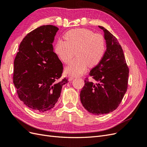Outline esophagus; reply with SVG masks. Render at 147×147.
Here are the masks:
<instances>
[{"label": "esophagus", "instance_id": "34e87169", "mask_svg": "<svg viewBox=\"0 0 147 147\" xmlns=\"http://www.w3.org/2000/svg\"><path fill=\"white\" fill-rule=\"evenodd\" d=\"M74 77H73V76H71V75H69V81H72V80H73L74 79Z\"/></svg>", "mask_w": 147, "mask_h": 147}]
</instances>
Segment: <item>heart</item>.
<instances>
[{
    "instance_id": "heart-1",
    "label": "heart",
    "mask_w": 147,
    "mask_h": 147,
    "mask_svg": "<svg viewBox=\"0 0 147 147\" xmlns=\"http://www.w3.org/2000/svg\"><path fill=\"white\" fill-rule=\"evenodd\" d=\"M65 40L59 39L55 52L61 61L68 64L76 55L77 57L66 67V72L72 75L83 74L87 66L94 67L103 58L106 50L104 37L87 29H75L67 32ZM76 53H74V51Z\"/></svg>"
}]
</instances>
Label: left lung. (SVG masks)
I'll list each match as a JSON object with an SVG mask.
<instances>
[{
	"label": "left lung",
	"mask_w": 147,
	"mask_h": 147,
	"mask_svg": "<svg viewBox=\"0 0 147 147\" xmlns=\"http://www.w3.org/2000/svg\"><path fill=\"white\" fill-rule=\"evenodd\" d=\"M107 49L103 58L92 68L80 92V100L89 112L96 115L107 114L116 110L127 91L129 68L123 49L117 38L102 26Z\"/></svg>",
	"instance_id": "1"
}]
</instances>
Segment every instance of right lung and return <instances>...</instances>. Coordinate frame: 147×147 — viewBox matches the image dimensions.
I'll use <instances>...</instances> for the list:
<instances>
[{"instance_id":"right-lung-1","label":"right lung","mask_w":147,"mask_h":147,"mask_svg":"<svg viewBox=\"0 0 147 147\" xmlns=\"http://www.w3.org/2000/svg\"><path fill=\"white\" fill-rule=\"evenodd\" d=\"M59 29L44 25L31 31L21 42L14 61L13 81L20 99L40 112L54 107L62 87L68 83L63 65L52 43Z\"/></svg>"}]
</instances>
